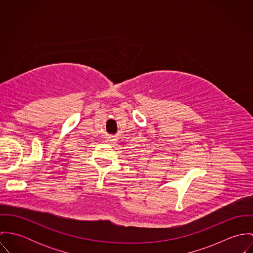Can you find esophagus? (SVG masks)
<instances>
[{
	"mask_svg": "<svg viewBox=\"0 0 253 253\" xmlns=\"http://www.w3.org/2000/svg\"><path fill=\"white\" fill-rule=\"evenodd\" d=\"M105 142L108 143V144L114 145L115 144V139H113V138H111V137H108V138H106Z\"/></svg>",
	"mask_w": 253,
	"mask_h": 253,
	"instance_id": "obj_1",
	"label": "esophagus"
}]
</instances>
